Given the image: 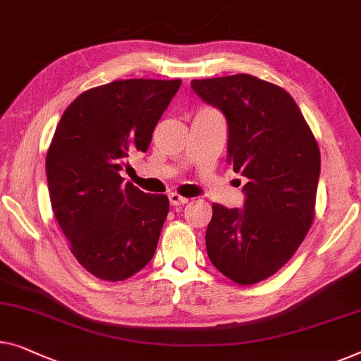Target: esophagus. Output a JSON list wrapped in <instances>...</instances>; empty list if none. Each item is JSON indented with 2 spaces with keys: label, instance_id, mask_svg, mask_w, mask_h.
I'll return each mask as SVG.
<instances>
[{
  "label": "esophagus",
  "instance_id": "1",
  "mask_svg": "<svg viewBox=\"0 0 361 361\" xmlns=\"http://www.w3.org/2000/svg\"><path fill=\"white\" fill-rule=\"evenodd\" d=\"M169 202H171L172 207H180V205H185V203L189 202V198L180 197L179 193L172 192V193H169Z\"/></svg>",
  "mask_w": 361,
  "mask_h": 361
}]
</instances>
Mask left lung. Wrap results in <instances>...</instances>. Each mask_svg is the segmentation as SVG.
Masks as SVG:
<instances>
[{"label": "left lung", "mask_w": 361, "mask_h": 361, "mask_svg": "<svg viewBox=\"0 0 361 361\" xmlns=\"http://www.w3.org/2000/svg\"><path fill=\"white\" fill-rule=\"evenodd\" d=\"M228 123V164L244 176L243 208L213 203L207 252L229 280L252 285L279 271L314 219L321 153L293 97L250 75L193 80Z\"/></svg>", "instance_id": "left-lung-1"}]
</instances>
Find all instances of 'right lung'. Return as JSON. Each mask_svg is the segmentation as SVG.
<instances>
[{
    "instance_id": "add662e5",
    "label": "right lung",
    "mask_w": 361,
    "mask_h": 361,
    "mask_svg": "<svg viewBox=\"0 0 361 361\" xmlns=\"http://www.w3.org/2000/svg\"><path fill=\"white\" fill-rule=\"evenodd\" d=\"M180 80H125L73 101L47 153L50 202L71 252L90 274L120 281L153 259L169 212L166 195L123 184L125 161L148 149Z\"/></svg>"
}]
</instances>
